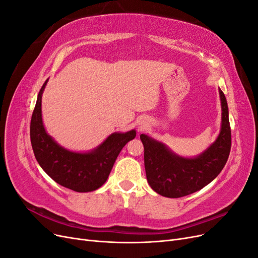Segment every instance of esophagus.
<instances>
[{
	"mask_svg": "<svg viewBox=\"0 0 258 258\" xmlns=\"http://www.w3.org/2000/svg\"><path fill=\"white\" fill-rule=\"evenodd\" d=\"M142 127H145V124H144V123H141V128H142Z\"/></svg>",
	"mask_w": 258,
	"mask_h": 258,
	"instance_id": "esophagus-1",
	"label": "esophagus"
}]
</instances>
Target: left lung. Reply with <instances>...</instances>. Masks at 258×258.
I'll return each mask as SVG.
<instances>
[{
    "mask_svg": "<svg viewBox=\"0 0 258 258\" xmlns=\"http://www.w3.org/2000/svg\"><path fill=\"white\" fill-rule=\"evenodd\" d=\"M222 104V127L215 142L197 157H181L166 144L146 135L140 139L144 145V166L150 186L168 198H179L204 188L220 174L227 162L231 147L228 105L218 89Z\"/></svg>",
    "mask_w": 258,
    "mask_h": 258,
    "instance_id": "left-lung-1",
    "label": "left lung"
}]
</instances>
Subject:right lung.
Wrapping results in <instances>:
<instances>
[{
    "label": "right lung",
    "mask_w": 258,
    "mask_h": 258,
    "mask_svg": "<svg viewBox=\"0 0 258 258\" xmlns=\"http://www.w3.org/2000/svg\"><path fill=\"white\" fill-rule=\"evenodd\" d=\"M48 80L38 92L31 118L30 138L38 165L54 182L77 192L98 189L110 175L122 147L135 139L136 130L114 132L95 150L76 153L60 146L46 132L42 119V95Z\"/></svg>",
    "instance_id": "right-lung-1"
}]
</instances>
